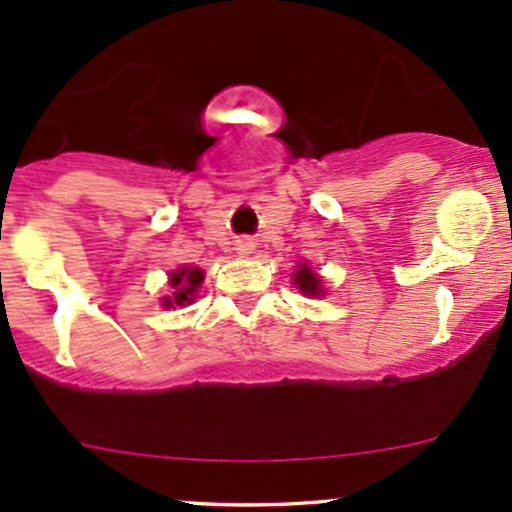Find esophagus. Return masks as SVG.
I'll return each instance as SVG.
<instances>
[{
	"mask_svg": "<svg viewBox=\"0 0 512 512\" xmlns=\"http://www.w3.org/2000/svg\"><path fill=\"white\" fill-rule=\"evenodd\" d=\"M235 245H238V247H235V250H238L240 255H250V252H252V247H255V245H252L250 240H247V238L238 240V243H235Z\"/></svg>",
	"mask_w": 512,
	"mask_h": 512,
	"instance_id": "esophagus-1",
	"label": "esophagus"
}]
</instances>
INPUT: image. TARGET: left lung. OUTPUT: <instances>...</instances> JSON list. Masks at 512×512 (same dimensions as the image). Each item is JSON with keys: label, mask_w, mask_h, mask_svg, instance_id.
I'll return each mask as SVG.
<instances>
[{"label": "left lung", "mask_w": 512, "mask_h": 512, "mask_svg": "<svg viewBox=\"0 0 512 512\" xmlns=\"http://www.w3.org/2000/svg\"><path fill=\"white\" fill-rule=\"evenodd\" d=\"M294 282L299 284V289L306 291V294H311V296L320 294V279L316 277V272H313V269H308L306 265H303L299 272L294 274Z\"/></svg>", "instance_id": "1"}]
</instances>
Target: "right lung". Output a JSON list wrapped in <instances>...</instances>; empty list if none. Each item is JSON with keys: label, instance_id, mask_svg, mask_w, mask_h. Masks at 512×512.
Masks as SVG:
<instances>
[{"label": "right lung", "instance_id": "add662e5", "mask_svg": "<svg viewBox=\"0 0 512 512\" xmlns=\"http://www.w3.org/2000/svg\"><path fill=\"white\" fill-rule=\"evenodd\" d=\"M170 277H172L170 286L174 289V299L165 301L167 306H174V303H177V306H182V303H189L194 299L199 284L204 282V272H201L199 267H194V269L182 267V269H177V272H172Z\"/></svg>", "mask_w": 512, "mask_h": 512}]
</instances>
